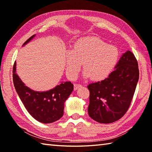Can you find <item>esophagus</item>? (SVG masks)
<instances>
[{
	"mask_svg": "<svg viewBox=\"0 0 152 152\" xmlns=\"http://www.w3.org/2000/svg\"><path fill=\"white\" fill-rule=\"evenodd\" d=\"M80 87H82L81 84H74V90H75V91L78 90L79 88H80Z\"/></svg>",
	"mask_w": 152,
	"mask_h": 152,
	"instance_id": "obj_1",
	"label": "esophagus"
}]
</instances>
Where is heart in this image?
Here are the masks:
<instances>
[{
  "mask_svg": "<svg viewBox=\"0 0 152 152\" xmlns=\"http://www.w3.org/2000/svg\"><path fill=\"white\" fill-rule=\"evenodd\" d=\"M119 60V51L115 46L96 37L80 38L66 52V73L69 78L75 79L82 63L84 78L101 81L113 72Z\"/></svg>",
  "mask_w": 152,
  "mask_h": 152,
  "instance_id": "obj_1",
  "label": "heart"
}]
</instances>
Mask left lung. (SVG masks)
I'll return each mask as SVG.
<instances>
[{"label":"left lung","instance_id":"obj_1","mask_svg":"<svg viewBox=\"0 0 152 152\" xmlns=\"http://www.w3.org/2000/svg\"><path fill=\"white\" fill-rule=\"evenodd\" d=\"M139 75L137 61L128 50L123 53L108 78L88 86L89 116L101 123H111L121 119L130 106Z\"/></svg>","mask_w":152,"mask_h":152}]
</instances>
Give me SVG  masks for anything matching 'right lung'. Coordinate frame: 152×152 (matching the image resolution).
Returning a JSON list of instances; mask_svg holds the SVG:
<instances>
[{
    "label": "right lung",
    "instance_id": "1",
    "mask_svg": "<svg viewBox=\"0 0 152 152\" xmlns=\"http://www.w3.org/2000/svg\"><path fill=\"white\" fill-rule=\"evenodd\" d=\"M35 36L29 38L23 46L29 43ZM12 72L15 90L25 109L35 119L42 123H51L63 116L64 102L74 89L71 82H62L47 91H35L25 86L17 74L16 61Z\"/></svg>",
    "mask_w": 152,
    "mask_h": 152
}]
</instances>
